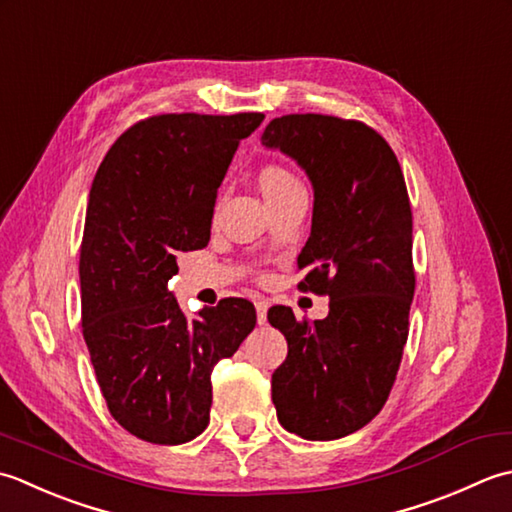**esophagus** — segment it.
<instances>
[{
    "label": "esophagus",
    "instance_id": "esophagus-1",
    "mask_svg": "<svg viewBox=\"0 0 512 512\" xmlns=\"http://www.w3.org/2000/svg\"><path fill=\"white\" fill-rule=\"evenodd\" d=\"M267 309H269V302L263 300V298H258L256 300V320H258V325H265V322H267Z\"/></svg>",
    "mask_w": 512,
    "mask_h": 512
}]
</instances>
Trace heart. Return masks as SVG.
<instances>
[{
  "mask_svg": "<svg viewBox=\"0 0 512 512\" xmlns=\"http://www.w3.org/2000/svg\"><path fill=\"white\" fill-rule=\"evenodd\" d=\"M258 185H260V192L265 194L267 203L274 201V198L283 196L291 190H298L300 181L296 179L294 174H291L283 165H265L263 170L258 174Z\"/></svg>",
  "mask_w": 512,
  "mask_h": 512,
  "instance_id": "1",
  "label": "heart"
}]
</instances>
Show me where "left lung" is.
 Segmentation results:
<instances>
[{"label":"left lung","instance_id":"obj_1","mask_svg":"<svg viewBox=\"0 0 512 512\" xmlns=\"http://www.w3.org/2000/svg\"><path fill=\"white\" fill-rule=\"evenodd\" d=\"M260 141L291 156L314 185L300 287L329 296L325 320H296L283 305L269 309L289 349L271 375V400L289 433L338 440L382 411L409 338V192L398 156L362 121L285 114L269 121Z\"/></svg>","mask_w":512,"mask_h":512}]
</instances>
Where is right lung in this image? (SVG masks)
<instances>
[{
    "label": "right lung",
    "mask_w": 512,
    "mask_h": 512,
    "mask_svg": "<svg viewBox=\"0 0 512 512\" xmlns=\"http://www.w3.org/2000/svg\"><path fill=\"white\" fill-rule=\"evenodd\" d=\"M265 114H156L125 130L99 165L83 227L81 329L110 415L152 444L210 424L214 364L256 327L245 298L187 318L168 291L176 256L210 243L216 192L238 143Z\"/></svg>",
    "instance_id": "right-lung-1"
}]
</instances>
